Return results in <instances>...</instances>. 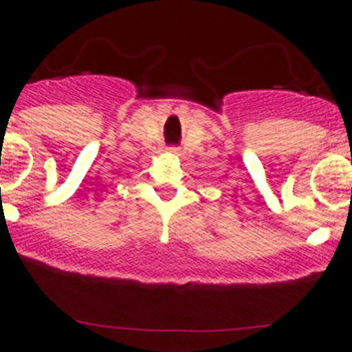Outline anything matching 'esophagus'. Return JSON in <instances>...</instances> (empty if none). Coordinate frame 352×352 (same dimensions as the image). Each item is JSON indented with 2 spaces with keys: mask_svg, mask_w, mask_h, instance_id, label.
Returning <instances> with one entry per match:
<instances>
[{
  "mask_svg": "<svg viewBox=\"0 0 352 352\" xmlns=\"http://www.w3.org/2000/svg\"><path fill=\"white\" fill-rule=\"evenodd\" d=\"M168 151H170V153H172V155H177V156L180 155L179 146H168Z\"/></svg>",
  "mask_w": 352,
  "mask_h": 352,
  "instance_id": "1",
  "label": "esophagus"
}]
</instances>
